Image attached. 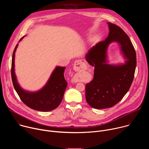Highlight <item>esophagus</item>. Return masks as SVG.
<instances>
[{
	"instance_id": "1",
	"label": "esophagus",
	"mask_w": 149,
	"mask_h": 149,
	"mask_svg": "<svg viewBox=\"0 0 149 149\" xmlns=\"http://www.w3.org/2000/svg\"><path fill=\"white\" fill-rule=\"evenodd\" d=\"M86 63L84 62H82L81 60H77L74 63V70L76 71H81L82 70H84L86 69ZM72 82H74L76 83L77 82H78V78L75 76L73 77V78L72 79Z\"/></svg>"
}]
</instances>
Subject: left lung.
<instances>
[{
	"mask_svg": "<svg viewBox=\"0 0 149 149\" xmlns=\"http://www.w3.org/2000/svg\"><path fill=\"white\" fill-rule=\"evenodd\" d=\"M107 24V38L86 55V61L94 67V78L86 86V98L91 107L96 109L112 107L123 98L131 87L136 67V54L129 37L117 25ZM113 41L119 43L126 59L123 65L107 63V49Z\"/></svg>",
	"mask_w": 149,
	"mask_h": 149,
	"instance_id": "obj_1",
	"label": "left lung"
}]
</instances>
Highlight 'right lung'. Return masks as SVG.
Returning <instances> with one entry per match:
<instances>
[{
    "label": "right lung",
    "instance_id": "obj_1",
    "mask_svg": "<svg viewBox=\"0 0 149 149\" xmlns=\"http://www.w3.org/2000/svg\"><path fill=\"white\" fill-rule=\"evenodd\" d=\"M24 38H20L19 42ZM18 44L13 51L11 74L13 87L20 100L29 108L40 111H49L55 109L61 104L67 86L65 79V67H56L45 86L36 92L24 90L19 85L15 72V56Z\"/></svg>",
    "mask_w": 149,
    "mask_h": 149
}]
</instances>
